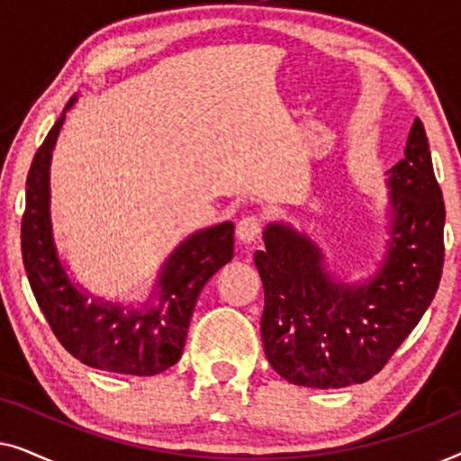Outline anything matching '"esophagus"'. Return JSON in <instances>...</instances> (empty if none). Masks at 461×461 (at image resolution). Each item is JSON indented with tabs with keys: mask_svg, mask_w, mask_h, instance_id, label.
Listing matches in <instances>:
<instances>
[{
	"mask_svg": "<svg viewBox=\"0 0 461 461\" xmlns=\"http://www.w3.org/2000/svg\"><path fill=\"white\" fill-rule=\"evenodd\" d=\"M262 232V220L256 216V213H249V216H243L237 222V237L239 241L251 243L256 241L258 235Z\"/></svg>",
	"mask_w": 461,
	"mask_h": 461,
	"instance_id": "obj_1",
	"label": "esophagus"
}]
</instances>
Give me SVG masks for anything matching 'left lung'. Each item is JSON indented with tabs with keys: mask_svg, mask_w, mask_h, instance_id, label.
Returning <instances> with one entry per match:
<instances>
[{
	"mask_svg": "<svg viewBox=\"0 0 461 461\" xmlns=\"http://www.w3.org/2000/svg\"><path fill=\"white\" fill-rule=\"evenodd\" d=\"M393 237L380 273L363 287L331 281L304 235L270 224L254 262L264 285L262 342L287 382L342 388L374 377L438 289L445 262V201L424 123L415 119L405 157L390 169Z\"/></svg>",
	"mask_w": 461,
	"mask_h": 461,
	"instance_id": "obj_1",
	"label": "left lung"
}]
</instances>
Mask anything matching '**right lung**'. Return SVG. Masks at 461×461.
<instances>
[{"label": "right lung", "instance_id": "right-lung-1", "mask_svg": "<svg viewBox=\"0 0 461 461\" xmlns=\"http://www.w3.org/2000/svg\"><path fill=\"white\" fill-rule=\"evenodd\" d=\"M62 122L65 115L37 149L27 176L21 248L31 289L54 336L81 363L128 375L161 374L182 357L201 289L232 258L235 226L224 222L201 230L169 256L159 306L123 314L113 304H87L67 279L50 229V159Z\"/></svg>", "mask_w": 461, "mask_h": 461}]
</instances>
